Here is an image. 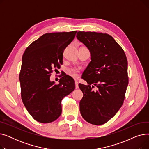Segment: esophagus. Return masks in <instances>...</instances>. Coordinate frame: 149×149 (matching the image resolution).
Listing matches in <instances>:
<instances>
[{"mask_svg": "<svg viewBox=\"0 0 149 149\" xmlns=\"http://www.w3.org/2000/svg\"><path fill=\"white\" fill-rule=\"evenodd\" d=\"M75 89L79 88V83L77 80H75Z\"/></svg>", "mask_w": 149, "mask_h": 149, "instance_id": "1", "label": "esophagus"}]
</instances>
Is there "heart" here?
Returning a JSON list of instances; mask_svg holds the SVG:
<instances>
[{"instance_id":"b5f03b06","label":"heart","mask_w":149,"mask_h":149,"mask_svg":"<svg viewBox=\"0 0 149 149\" xmlns=\"http://www.w3.org/2000/svg\"><path fill=\"white\" fill-rule=\"evenodd\" d=\"M68 74L74 77H77V71L75 69H69L68 71Z\"/></svg>"}]
</instances>
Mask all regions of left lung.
I'll list each match as a JSON object with an SVG mask.
<instances>
[{"instance_id":"1","label":"left lung","mask_w":149,"mask_h":149,"mask_svg":"<svg viewBox=\"0 0 149 149\" xmlns=\"http://www.w3.org/2000/svg\"><path fill=\"white\" fill-rule=\"evenodd\" d=\"M77 38L91 55L83 77L88 84H79L83 93L80 111L86 121L98 126L110 120L123 104L129 83L127 60L121 47L109 34L79 31Z\"/></svg>"}]
</instances>
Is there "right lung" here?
Returning <instances> with one entry per match:
<instances>
[{
  "label": "right lung",
  "instance_id": "obj_1",
  "mask_svg": "<svg viewBox=\"0 0 149 149\" xmlns=\"http://www.w3.org/2000/svg\"><path fill=\"white\" fill-rule=\"evenodd\" d=\"M77 32L46 33L30 44L23 55L19 74L21 98L38 122L56 120L61 113L62 99L75 89L71 77H63L57 84L50 81V77L53 69L63 64L64 50Z\"/></svg>",
  "mask_w": 149,
  "mask_h": 149
}]
</instances>
